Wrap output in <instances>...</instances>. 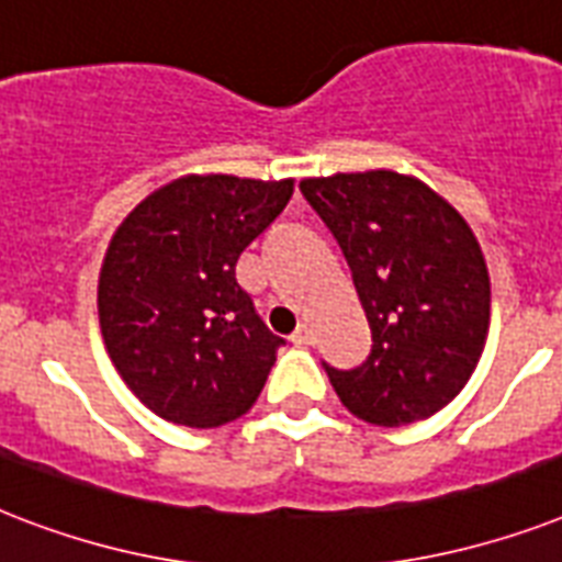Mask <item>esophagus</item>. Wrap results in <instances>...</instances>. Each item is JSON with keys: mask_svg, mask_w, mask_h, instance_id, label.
Returning <instances> with one entry per match:
<instances>
[{"mask_svg": "<svg viewBox=\"0 0 562 562\" xmlns=\"http://www.w3.org/2000/svg\"><path fill=\"white\" fill-rule=\"evenodd\" d=\"M291 341L297 344V347H308V344H315V333H312V326L300 324L294 333H291Z\"/></svg>", "mask_w": 562, "mask_h": 562, "instance_id": "obj_1", "label": "esophagus"}]
</instances>
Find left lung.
Masks as SVG:
<instances>
[{
	"mask_svg": "<svg viewBox=\"0 0 562 562\" xmlns=\"http://www.w3.org/2000/svg\"><path fill=\"white\" fill-rule=\"evenodd\" d=\"M338 238L373 350L329 373L338 400L373 426L428 419L463 391L490 329V273L475 233L423 180L391 169L300 180Z\"/></svg>",
	"mask_w": 562,
	"mask_h": 562,
	"instance_id": "1",
	"label": "left lung"
}]
</instances>
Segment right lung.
Wrapping results in <instances>:
<instances>
[{
  "label": "right lung",
  "instance_id": "obj_1",
  "mask_svg": "<svg viewBox=\"0 0 562 562\" xmlns=\"http://www.w3.org/2000/svg\"><path fill=\"white\" fill-rule=\"evenodd\" d=\"M294 180L183 175L154 189L110 238L99 324L134 396L175 426L247 414L282 338L236 280L238 256L289 203Z\"/></svg>",
  "mask_w": 562,
  "mask_h": 562
}]
</instances>
